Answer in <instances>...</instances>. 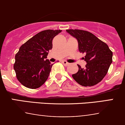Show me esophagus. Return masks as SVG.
Listing matches in <instances>:
<instances>
[{
  "label": "esophagus",
  "instance_id": "esophagus-1",
  "mask_svg": "<svg viewBox=\"0 0 125 125\" xmlns=\"http://www.w3.org/2000/svg\"><path fill=\"white\" fill-rule=\"evenodd\" d=\"M62 63L64 65V66H67L70 65V63H69L68 62H67L66 61H65V60H63V61H62Z\"/></svg>",
  "mask_w": 125,
  "mask_h": 125
}]
</instances>
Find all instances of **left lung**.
I'll list each match as a JSON object with an SVG mask.
<instances>
[{"instance_id":"obj_1","label":"left lung","mask_w":125,"mask_h":125,"mask_svg":"<svg viewBox=\"0 0 125 125\" xmlns=\"http://www.w3.org/2000/svg\"><path fill=\"white\" fill-rule=\"evenodd\" d=\"M66 32L78 41L79 51L86 55L85 68L78 65L77 73L73 79L83 86H92L101 82L108 73L113 62V52L108 45L91 32L80 30H66Z\"/></svg>"}]
</instances>
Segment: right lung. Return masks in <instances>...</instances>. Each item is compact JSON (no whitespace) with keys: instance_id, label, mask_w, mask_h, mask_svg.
I'll list each match as a JSON object with an SVG mask.
<instances>
[{"instance_id":"obj_1","label":"right lung","mask_w":125,"mask_h":125,"mask_svg":"<svg viewBox=\"0 0 125 125\" xmlns=\"http://www.w3.org/2000/svg\"><path fill=\"white\" fill-rule=\"evenodd\" d=\"M61 31L44 30L20 47L15 55L14 69L17 80L24 86L36 89L47 80L53 64L46 58L52 48V39Z\"/></svg>"}]
</instances>
